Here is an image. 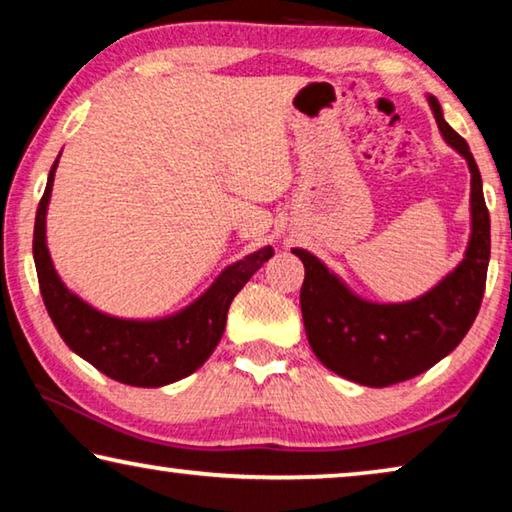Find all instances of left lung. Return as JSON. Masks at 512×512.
Returning a JSON list of instances; mask_svg holds the SVG:
<instances>
[{"mask_svg":"<svg viewBox=\"0 0 512 512\" xmlns=\"http://www.w3.org/2000/svg\"><path fill=\"white\" fill-rule=\"evenodd\" d=\"M439 131L467 158L471 172V239L464 259L430 292L407 303H370L349 292L308 250L292 253L305 266L301 312L312 352L335 375L384 388L430 370L460 345L478 315L490 264V213L469 144L427 98Z\"/></svg>","mask_w":512,"mask_h":512,"instance_id":"1","label":"left lung"}]
</instances>
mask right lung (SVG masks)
Wrapping results in <instances>:
<instances>
[{
	"label": "right lung",
	"mask_w": 512,
	"mask_h": 512,
	"mask_svg": "<svg viewBox=\"0 0 512 512\" xmlns=\"http://www.w3.org/2000/svg\"><path fill=\"white\" fill-rule=\"evenodd\" d=\"M59 158L48 174L34 225V262L38 287L52 324L68 347L96 370L128 386L156 388L188 377L207 361L225 331L227 310L253 273L269 262L273 248L227 266L216 282L186 310L165 319L137 322L98 312L59 280L45 243V213Z\"/></svg>",
	"instance_id": "obj_1"
}]
</instances>
